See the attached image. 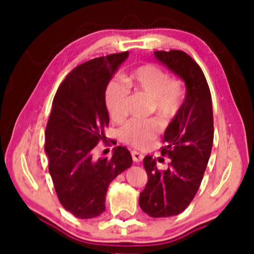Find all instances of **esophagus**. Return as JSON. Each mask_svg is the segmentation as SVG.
<instances>
[{
	"label": "esophagus",
	"mask_w": 254,
	"mask_h": 254,
	"mask_svg": "<svg viewBox=\"0 0 254 254\" xmlns=\"http://www.w3.org/2000/svg\"><path fill=\"white\" fill-rule=\"evenodd\" d=\"M131 157L135 163H140L143 159V155L138 151H131Z\"/></svg>",
	"instance_id": "esophagus-1"
}]
</instances>
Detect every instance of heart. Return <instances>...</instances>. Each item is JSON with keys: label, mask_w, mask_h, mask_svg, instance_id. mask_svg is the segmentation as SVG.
<instances>
[{"label": "heart", "mask_w": 254, "mask_h": 254, "mask_svg": "<svg viewBox=\"0 0 254 254\" xmlns=\"http://www.w3.org/2000/svg\"><path fill=\"white\" fill-rule=\"evenodd\" d=\"M129 88L142 91L151 98L156 114L169 123L178 113L182 104V89L168 72L158 65L148 64L134 69L126 79H113L106 86L105 104L111 118L121 120L127 114ZM161 131V124L155 119H133L120 129V137L130 147L143 149L151 144Z\"/></svg>", "instance_id": "b5f03b06"}]
</instances>
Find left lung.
<instances>
[{"label":"left lung","instance_id":"left-lung-1","mask_svg":"<svg viewBox=\"0 0 254 254\" xmlns=\"http://www.w3.org/2000/svg\"><path fill=\"white\" fill-rule=\"evenodd\" d=\"M155 58L184 79L186 97L164 133L162 156L169 168L159 170L152 156L143 165L148 182L140 193L141 209L151 217L178 215L190 203L202 182L214 140L213 104L200 65L183 51H156Z\"/></svg>","mask_w":254,"mask_h":254}]
</instances>
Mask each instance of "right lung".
Listing matches in <instances>:
<instances>
[{
	"mask_svg": "<svg viewBox=\"0 0 254 254\" xmlns=\"http://www.w3.org/2000/svg\"><path fill=\"white\" fill-rule=\"evenodd\" d=\"M128 52L86 61L65 76L52 103L45 130V151L55 192L65 210L78 218H93L105 210L107 187L130 168L125 147L114 148L111 158L93 157L110 118L105 90Z\"/></svg>",
	"mask_w": 254,
	"mask_h": 254,
	"instance_id": "add662e5",
	"label": "right lung"
}]
</instances>
